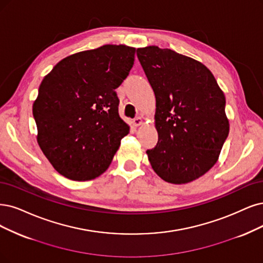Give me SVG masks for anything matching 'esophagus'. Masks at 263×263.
<instances>
[{"instance_id": "1", "label": "esophagus", "mask_w": 263, "mask_h": 263, "mask_svg": "<svg viewBox=\"0 0 263 263\" xmlns=\"http://www.w3.org/2000/svg\"><path fill=\"white\" fill-rule=\"evenodd\" d=\"M133 125H135V126H139V125H141L142 124V122H143V119H142V117H135V118L133 119Z\"/></svg>"}]
</instances>
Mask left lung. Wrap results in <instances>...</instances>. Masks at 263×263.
Listing matches in <instances>:
<instances>
[{
  "mask_svg": "<svg viewBox=\"0 0 263 263\" xmlns=\"http://www.w3.org/2000/svg\"><path fill=\"white\" fill-rule=\"evenodd\" d=\"M137 55L156 97L157 145L146 154L168 183L198 179L218 160L228 135L226 96L208 68L156 45Z\"/></svg>",
  "mask_w": 263,
  "mask_h": 263,
  "instance_id": "8db88e82",
  "label": "left lung"
}]
</instances>
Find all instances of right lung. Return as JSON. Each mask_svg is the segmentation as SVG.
I'll return each mask as SVG.
<instances>
[{
	"label": "right lung",
	"instance_id": "obj_1",
	"mask_svg": "<svg viewBox=\"0 0 263 263\" xmlns=\"http://www.w3.org/2000/svg\"><path fill=\"white\" fill-rule=\"evenodd\" d=\"M134 54L131 46L103 45L64 58L44 77L32 107L37 143L62 176L89 181L109 167L130 131L115 90Z\"/></svg>",
	"mask_w": 263,
	"mask_h": 263
}]
</instances>
